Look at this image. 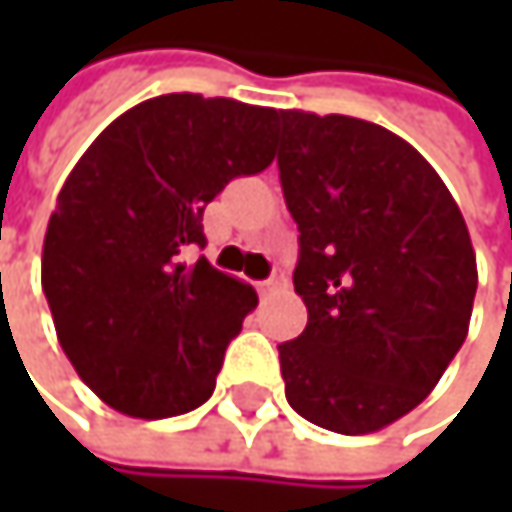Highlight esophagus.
Listing matches in <instances>:
<instances>
[{"label":"esophagus","instance_id":"34e87169","mask_svg":"<svg viewBox=\"0 0 512 512\" xmlns=\"http://www.w3.org/2000/svg\"><path fill=\"white\" fill-rule=\"evenodd\" d=\"M278 284H281V275L275 272L272 278H266V281H260V284H257V290H260V296H269V293H272V290H275Z\"/></svg>","mask_w":512,"mask_h":512}]
</instances>
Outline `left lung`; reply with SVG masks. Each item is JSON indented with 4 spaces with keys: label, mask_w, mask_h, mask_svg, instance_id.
Here are the masks:
<instances>
[{
    "label": "left lung",
    "mask_w": 512,
    "mask_h": 512,
    "mask_svg": "<svg viewBox=\"0 0 512 512\" xmlns=\"http://www.w3.org/2000/svg\"><path fill=\"white\" fill-rule=\"evenodd\" d=\"M278 171L299 225L293 287L308 308L278 347L287 403L364 436L412 412L468 335L477 260L436 168L391 130L287 109Z\"/></svg>",
    "instance_id": "left-lung-1"
}]
</instances>
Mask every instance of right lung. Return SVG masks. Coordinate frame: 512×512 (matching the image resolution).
<instances>
[{"instance_id": "right-lung-1", "label": "right lung", "mask_w": 512, "mask_h": 512, "mask_svg": "<svg viewBox=\"0 0 512 512\" xmlns=\"http://www.w3.org/2000/svg\"><path fill=\"white\" fill-rule=\"evenodd\" d=\"M281 112L162 94L115 118L67 174L41 284L79 379L133 418L201 406L257 293L207 257L204 207L272 162Z\"/></svg>"}]
</instances>
